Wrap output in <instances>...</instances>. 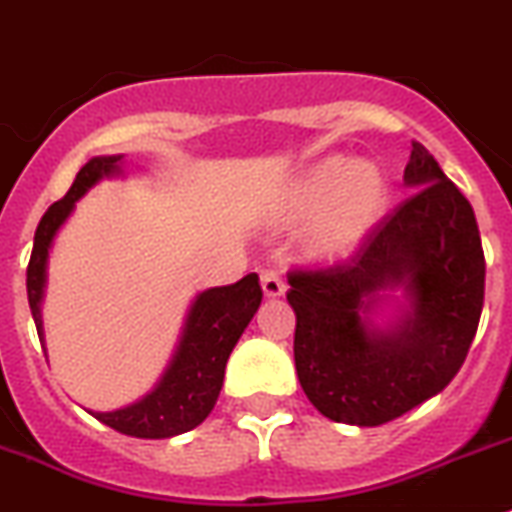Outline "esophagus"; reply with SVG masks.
I'll return each mask as SVG.
<instances>
[{
	"mask_svg": "<svg viewBox=\"0 0 512 512\" xmlns=\"http://www.w3.org/2000/svg\"><path fill=\"white\" fill-rule=\"evenodd\" d=\"M260 285L265 296H283L285 293L283 278L278 275V270H270V267L260 270Z\"/></svg>",
	"mask_w": 512,
	"mask_h": 512,
	"instance_id": "obj_1",
	"label": "esophagus"
}]
</instances>
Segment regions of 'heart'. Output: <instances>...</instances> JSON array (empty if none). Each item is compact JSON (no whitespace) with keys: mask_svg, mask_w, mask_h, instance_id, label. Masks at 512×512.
Instances as JSON below:
<instances>
[{"mask_svg":"<svg viewBox=\"0 0 512 512\" xmlns=\"http://www.w3.org/2000/svg\"><path fill=\"white\" fill-rule=\"evenodd\" d=\"M388 206V181L370 163L331 158L313 168L290 206L296 222L319 219L313 247L324 255L347 252L365 237Z\"/></svg>","mask_w":512,"mask_h":512,"instance_id":"heart-1","label":"heart"}]
</instances>
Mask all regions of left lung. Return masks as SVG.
I'll list each match as a JSON object with an SVG mask.
<instances>
[{
  "label": "left lung",
  "instance_id": "left-lung-1",
  "mask_svg": "<svg viewBox=\"0 0 512 512\" xmlns=\"http://www.w3.org/2000/svg\"><path fill=\"white\" fill-rule=\"evenodd\" d=\"M403 178L416 191L347 260L288 273L298 380L336 423L380 426L441 393L480 324L485 252L472 204L421 142ZM388 287L406 288L412 313L395 332H375L364 313Z\"/></svg>",
  "mask_w": 512,
  "mask_h": 512
}]
</instances>
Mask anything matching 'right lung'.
<instances>
[{
	"instance_id": "right-lung-1",
	"label": "right lung",
	"mask_w": 512,
	"mask_h": 512,
	"mask_svg": "<svg viewBox=\"0 0 512 512\" xmlns=\"http://www.w3.org/2000/svg\"><path fill=\"white\" fill-rule=\"evenodd\" d=\"M117 160V155L89 160L78 170L66 196L45 211L35 229V245L27 265V301L40 339H43L40 298H43L50 242L73 211V204L99 178L112 176L117 170ZM260 301L262 288L255 273L245 275L234 285L204 290L191 306L176 357L165 370L163 380L158 382V388L130 408L94 413V418L119 434L137 436V439H170L199 426L219 398L229 354L260 308Z\"/></svg>"
}]
</instances>
